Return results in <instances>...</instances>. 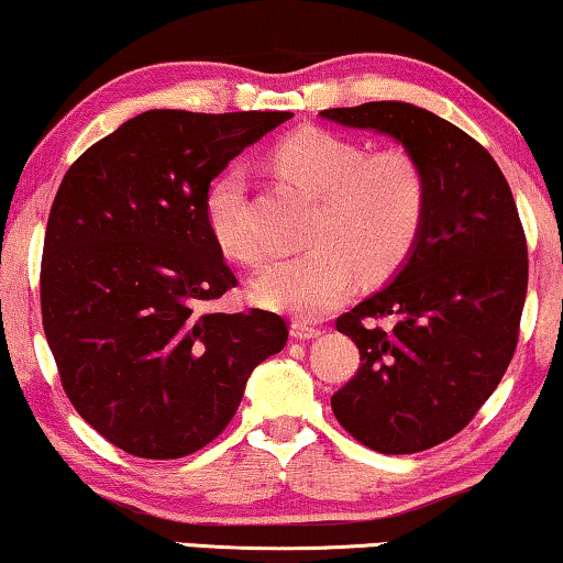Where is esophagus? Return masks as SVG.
<instances>
[{
  "mask_svg": "<svg viewBox=\"0 0 563 563\" xmlns=\"http://www.w3.org/2000/svg\"><path fill=\"white\" fill-rule=\"evenodd\" d=\"M290 335L298 341H310V339H318V335H321V329H316V325H310L306 321H292Z\"/></svg>",
  "mask_w": 563,
  "mask_h": 563,
  "instance_id": "esophagus-1",
  "label": "esophagus"
}]
</instances>
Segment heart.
Here are the masks:
<instances>
[{"mask_svg":"<svg viewBox=\"0 0 563 563\" xmlns=\"http://www.w3.org/2000/svg\"><path fill=\"white\" fill-rule=\"evenodd\" d=\"M273 169L318 197L306 253L280 257L253 280L257 306L316 321L341 303L356 273L379 280L405 263L424 228L427 176L407 148L364 154L354 141L321 129L285 136L271 154ZM205 220L214 245L253 265L263 245L247 220V176L228 166L205 191Z\"/></svg>","mask_w":563,"mask_h":563,"instance_id":"obj_1","label":"heart"}]
</instances>
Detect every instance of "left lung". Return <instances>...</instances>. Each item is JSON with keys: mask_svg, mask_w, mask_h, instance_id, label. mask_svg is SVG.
<instances>
[{"mask_svg": "<svg viewBox=\"0 0 563 563\" xmlns=\"http://www.w3.org/2000/svg\"><path fill=\"white\" fill-rule=\"evenodd\" d=\"M321 115L387 133L427 176L415 250L389 285L335 321L362 366L331 407L343 430L376 452L430 450L475 417L514 358L528 288L523 224L493 156L440 115L399 100Z\"/></svg>", "mask_w": 563, "mask_h": 563, "instance_id": "left-lung-1", "label": "left lung"}]
</instances>
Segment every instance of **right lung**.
Segmentation results:
<instances>
[{
  "label": "right lung",
  "instance_id": "obj_1",
  "mask_svg": "<svg viewBox=\"0 0 563 563\" xmlns=\"http://www.w3.org/2000/svg\"><path fill=\"white\" fill-rule=\"evenodd\" d=\"M285 111H146L90 146L57 189L42 250V325L78 415L123 452L191 455L238 412L288 325L212 313L238 285L205 220L209 181Z\"/></svg>",
  "mask_w": 563,
  "mask_h": 563
}]
</instances>
